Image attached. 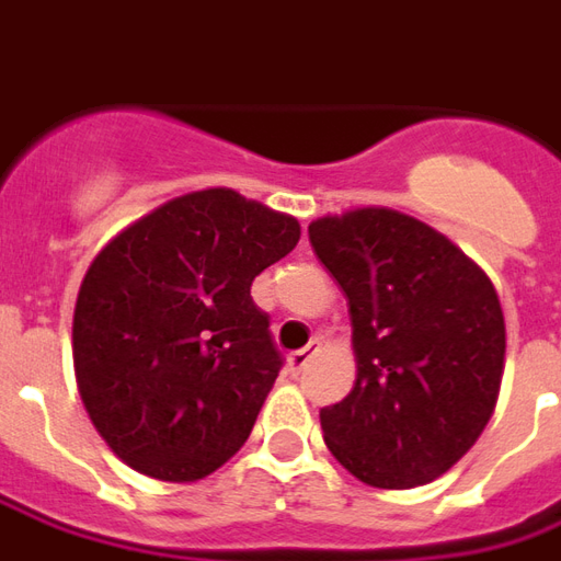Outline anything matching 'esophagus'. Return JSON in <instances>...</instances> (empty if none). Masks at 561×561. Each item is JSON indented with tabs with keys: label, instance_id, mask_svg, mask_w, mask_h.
Listing matches in <instances>:
<instances>
[{
	"label": "esophagus",
	"instance_id": "esophagus-1",
	"mask_svg": "<svg viewBox=\"0 0 561 561\" xmlns=\"http://www.w3.org/2000/svg\"><path fill=\"white\" fill-rule=\"evenodd\" d=\"M316 354H318V340L309 342V345H306V348H300V352L288 354V369H291L294 376H297V373H304L306 366H309V360H312Z\"/></svg>",
	"mask_w": 561,
	"mask_h": 561
}]
</instances>
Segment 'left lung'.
Returning <instances> with one entry per match:
<instances>
[{"instance_id":"left-lung-1","label":"left lung","mask_w":561,"mask_h":561,"mask_svg":"<svg viewBox=\"0 0 561 561\" xmlns=\"http://www.w3.org/2000/svg\"><path fill=\"white\" fill-rule=\"evenodd\" d=\"M352 312L357 381L321 409L330 454L357 481L412 490L462 459L493 417L505 316L493 282L430 225L388 207L309 225Z\"/></svg>"}]
</instances>
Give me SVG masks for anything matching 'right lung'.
<instances>
[{
    "instance_id": "add662e5",
    "label": "right lung",
    "mask_w": 561,
    "mask_h": 561,
    "mask_svg": "<svg viewBox=\"0 0 561 561\" xmlns=\"http://www.w3.org/2000/svg\"><path fill=\"white\" fill-rule=\"evenodd\" d=\"M297 240L294 216L204 188L95 255L75 306V376L90 421L131 469L201 481L243 447L282 369L252 282Z\"/></svg>"
}]
</instances>
